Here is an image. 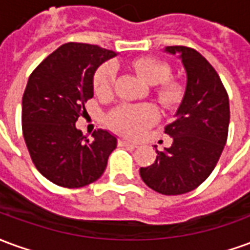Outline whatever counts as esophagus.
I'll list each match as a JSON object with an SVG mask.
<instances>
[{
  "label": "esophagus",
  "mask_w": 250,
  "mask_h": 250,
  "mask_svg": "<svg viewBox=\"0 0 250 250\" xmlns=\"http://www.w3.org/2000/svg\"><path fill=\"white\" fill-rule=\"evenodd\" d=\"M122 146H125V147H132V148H136L138 147V145H135V143H131V142L128 141H125V139H122V141L119 142Z\"/></svg>",
  "instance_id": "34e87169"
}]
</instances>
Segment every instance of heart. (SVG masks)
I'll return each mask as SVG.
<instances>
[{
	"instance_id": "1",
	"label": "heart",
	"mask_w": 250,
	"mask_h": 250,
	"mask_svg": "<svg viewBox=\"0 0 250 250\" xmlns=\"http://www.w3.org/2000/svg\"><path fill=\"white\" fill-rule=\"evenodd\" d=\"M132 68L148 84L155 85L154 92L158 102L166 108H174L184 98V87L171 76V68L167 62L157 57H141L132 62ZM116 77V68L107 62L98 69L93 77V89L99 96H107L112 92ZM158 119V111L152 104H122L108 114L109 125L127 136L141 135L147 127Z\"/></svg>"
}]
</instances>
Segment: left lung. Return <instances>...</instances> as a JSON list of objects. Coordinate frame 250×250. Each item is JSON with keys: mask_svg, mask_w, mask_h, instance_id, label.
I'll list each match as a JSON object with an SVG mask.
<instances>
[{"mask_svg": "<svg viewBox=\"0 0 250 250\" xmlns=\"http://www.w3.org/2000/svg\"><path fill=\"white\" fill-rule=\"evenodd\" d=\"M186 71L188 82L175 119L165 127L173 145L158 151L155 162L141 167L143 182L157 193L178 195L197 188L214 170L228 139L229 98L218 73L199 52L166 46Z\"/></svg>", "mask_w": 250, "mask_h": 250, "instance_id": "8db88e82", "label": "left lung"}]
</instances>
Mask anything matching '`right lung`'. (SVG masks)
<instances>
[{
  "mask_svg": "<svg viewBox=\"0 0 250 250\" xmlns=\"http://www.w3.org/2000/svg\"><path fill=\"white\" fill-rule=\"evenodd\" d=\"M116 53L98 45L66 42L39 64L22 96V134L36 168L62 188H83L102 177L116 136L93 131L89 141L76 128L93 96V75Z\"/></svg>",
  "mask_w": 250,
  "mask_h": 250,
  "instance_id": "right-lung-1",
  "label": "right lung"
}]
</instances>
